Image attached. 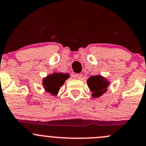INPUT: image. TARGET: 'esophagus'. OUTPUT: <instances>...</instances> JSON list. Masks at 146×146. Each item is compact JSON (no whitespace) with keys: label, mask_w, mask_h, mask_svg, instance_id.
<instances>
[{"label":"esophagus","mask_w":146,"mask_h":146,"mask_svg":"<svg viewBox=\"0 0 146 146\" xmlns=\"http://www.w3.org/2000/svg\"><path fill=\"white\" fill-rule=\"evenodd\" d=\"M76 78L77 79H81V78H82V74L81 73H78V74L76 75Z\"/></svg>","instance_id":"esophagus-1"}]
</instances>
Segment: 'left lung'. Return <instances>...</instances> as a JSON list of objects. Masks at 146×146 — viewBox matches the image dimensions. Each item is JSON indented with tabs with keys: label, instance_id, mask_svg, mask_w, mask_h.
Listing matches in <instances>:
<instances>
[{
	"label": "left lung",
	"instance_id": "left-lung-1",
	"mask_svg": "<svg viewBox=\"0 0 146 146\" xmlns=\"http://www.w3.org/2000/svg\"><path fill=\"white\" fill-rule=\"evenodd\" d=\"M87 84L94 98L99 97L107 91L110 82L102 76H93L87 80Z\"/></svg>",
	"mask_w": 146,
	"mask_h": 146
}]
</instances>
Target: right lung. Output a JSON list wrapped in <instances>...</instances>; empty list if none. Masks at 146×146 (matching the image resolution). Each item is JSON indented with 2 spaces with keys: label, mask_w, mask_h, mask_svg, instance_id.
<instances>
[{
  "label": "right lung",
  "mask_w": 146,
  "mask_h": 146,
  "mask_svg": "<svg viewBox=\"0 0 146 146\" xmlns=\"http://www.w3.org/2000/svg\"><path fill=\"white\" fill-rule=\"evenodd\" d=\"M69 78L68 73H54L47 76L43 79L42 84L46 92L52 95H57L60 88L64 84L65 81Z\"/></svg>",
  "instance_id": "obj_1"
}]
</instances>
